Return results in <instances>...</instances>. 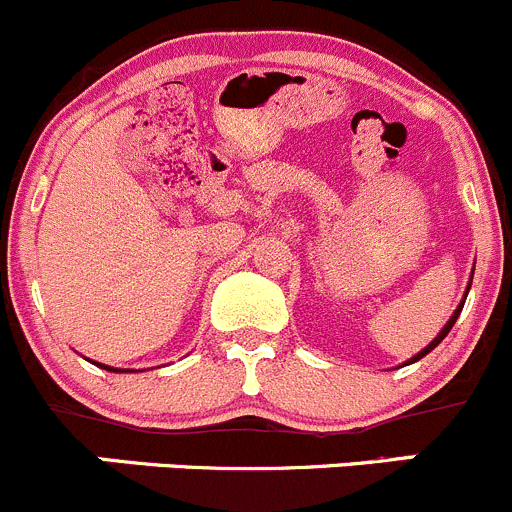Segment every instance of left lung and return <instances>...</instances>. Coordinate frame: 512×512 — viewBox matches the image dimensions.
I'll return each instance as SVG.
<instances>
[{
    "instance_id": "8db88e82",
    "label": "left lung",
    "mask_w": 512,
    "mask_h": 512,
    "mask_svg": "<svg viewBox=\"0 0 512 512\" xmlns=\"http://www.w3.org/2000/svg\"><path fill=\"white\" fill-rule=\"evenodd\" d=\"M468 291H470V286H468ZM463 303H465V301H463ZM463 303H460V306H458V308H455V313H453V316H450V321H448V323H445V328H443V331H440V333H438V336H435V341H433V343H430V346H426V348H423V351H421V353H418V356H413V358H411V361H408V363H416V361H421V358H423V356H426V353H430V351H433V348H435V346H438V343H440V341H443V338H445V336H448V333H450V328H453V323H455V321H458L460 311H463Z\"/></svg>"
}]
</instances>
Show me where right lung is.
<instances>
[{
    "label": "right lung",
    "mask_w": 512,
    "mask_h": 512,
    "mask_svg": "<svg viewBox=\"0 0 512 512\" xmlns=\"http://www.w3.org/2000/svg\"><path fill=\"white\" fill-rule=\"evenodd\" d=\"M101 368H106V371H114V368H109V366H101Z\"/></svg>",
    "instance_id": "add662e5"
}]
</instances>
